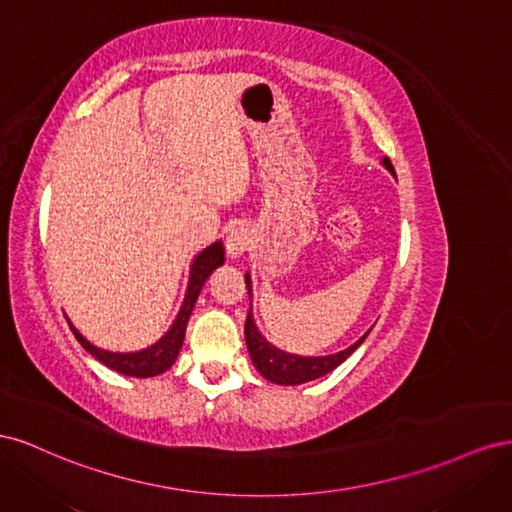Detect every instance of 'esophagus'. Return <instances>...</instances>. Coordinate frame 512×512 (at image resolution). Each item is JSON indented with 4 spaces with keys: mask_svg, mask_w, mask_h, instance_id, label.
Returning <instances> with one entry per match:
<instances>
[{
    "mask_svg": "<svg viewBox=\"0 0 512 512\" xmlns=\"http://www.w3.org/2000/svg\"><path fill=\"white\" fill-rule=\"evenodd\" d=\"M252 245V235L250 230H247L245 226H235L226 237V254L230 258H239L243 256L247 250H250Z\"/></svg>",
    "mask_w": 512,
    "mask_h": 512,
    "instance_id": "34e87169",
    "label": "esophagus"
}]
</instances>
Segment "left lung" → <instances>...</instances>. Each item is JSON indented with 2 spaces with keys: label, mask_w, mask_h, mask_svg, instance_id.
Returning <instances> with one entry per match:
<instances>
[{
  "label": "left lung",
  "mask_w": 512,
  "mask_h": 512,
  "mask_svg": "<svg viewBox=\"0 0 512 512\" xmlns=\"http://www.w3.org/2000/svg\"><path fill=\"white\" fill-rule=\"evenodd\" d=\"M382 164L395 175V168L389 158H382ZM245 286H247V292L252 294L250 275H245ZM367 335H369V331L359 339V342H354L350 348H346L342 352L327 354V356H299V354H290V352H284L280 348H275L273 344H269L267 339L262 337L260 331L256 329L252 312L245 318V344H247V350H250L254 367L269 382L284 384V386L303 384V382L316 380L324 374H329V371H333L337 365H342L348 356L365 342Z\"/></svg>",
  "instance_id": "left-lung-1"
}]
</instances>
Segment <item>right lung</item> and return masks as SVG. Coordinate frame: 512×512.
<instances>
[{"instance_id": "1", "label": "right lung", "mask_w": 512, "mask_h": 512, "mask_svg": "<svg viewBox=\"0 0 512 512\" xmlns=\"http://www.w3.org/2000/svg\"><path fill=\"white\" fill-rule=\"evenodd\" d=\"M220 265H224V245L222 241H215L213 245H209L207 250L200 252L190 269V284H188V292H185L183 305L179 309V314L173 322V327L166 331V335L162 339H158L156 344L138 350V352H108L102 348H96L94 344H89L87 339L72 327V322L68 320L70 329L74 333V337L79 339V344L96 359L106 365L108 369H115L123 376H134V378H151L164 374V371L175 363V359L179 356V350L183 346V337H185V327H188V320L192 316L194 303L200 294V288L207 282V277L218 269Z\"/></svg>"}]
</instances>
